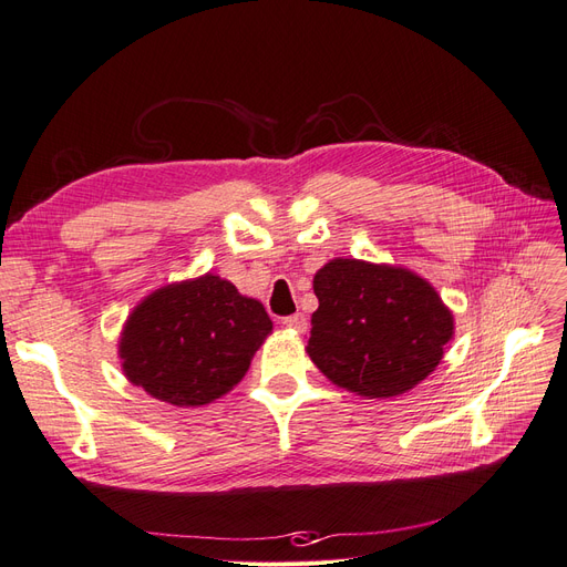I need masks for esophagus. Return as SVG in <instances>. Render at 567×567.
Segmentation results:
<instances>
[{"instance_id":"obj_1","label":"esophagus","mask_w":567,"mask_h":567,"mask_svg":"<svg viewBox=\"0 0 567 567\" xmlns=\"http://www.w3.org/2000/svg\"><path fill=\"white\" fill-rule=\"evenodd\" d=\"M281 323L286 326V329L298 331V333H302V331L307 329V319H305L300 312H298V315H290V317H284Z\"/></svg>"}]
</instances>
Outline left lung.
Returning a JSON list of instances; mask_svg holds the SVG:
<instances>
[{"mask_svg":"<svg viewBox=\"0 0 567 567\" xmlns=\"http://www.w3.org/2000/svg\"><path fill=\"white\" fill-rule=\"evenodd\" d=\"M319 310L307 352L340 388L388 400L435 371L454 336V317L419 274L331 260L315 277Z\"/></svg>","mask_w":567,"mask_h":567,"instance_id":"1","label":"left lung"}]
</instances>
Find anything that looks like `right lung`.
<instances>
[{"label": "right lung", "mask_w": 567, "mask_h": 567, "mask_svg": "<svg viewBox=\"0 0 567 567\" xmlns=\"http://www.w3.org/2000/svg\"><path fill=\"white\" fill-rule=\"evenodd\" d=\"M271 331L262 302L205 274L165 286L130 315L120 359L134 385L175 406H200L244 379Z\"/></svg>", "instance_id": "obj_1"}]
</instances>
